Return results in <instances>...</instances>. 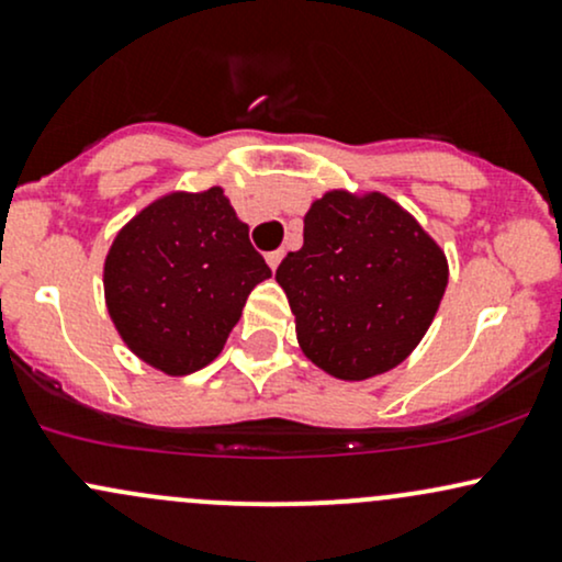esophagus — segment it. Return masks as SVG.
<instances>
[{
	"label": "esophagus",
	"mask_w": 562,
	"mask_h": 562,
	"mask_svg": "<svg viewBox=\"0 0 562 562\" xmlns=\"http://www.w3.org/2000/svg\"><path fill=\"white\" fill-rule=\"evenodd\" d=\"M280 261H282V250H272V254H267V263H269V269H274L280 267Z\"/></svg>",
	"instance_id": "esophagus-1"
}]
</instances>
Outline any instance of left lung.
Masks as SVG:
<instances>
[{
    "mask_svg": "<svg viewBox=\"0 0 562 562\" xmlns=\"http://www.w3.org/2000/svg\"><path fill=\"white\" fill-rule=\"evenodd\" d=\"M274 280L301 351L338 380L402 364L434 322L449 282L441 245L383 192L327 190L303 216V248Z\"/></svg>",
    "mask_w": 562,
    "mask_h": 562,
    "instance_id": "8db88e82",
    "label": "left lung"
}]
</instances>
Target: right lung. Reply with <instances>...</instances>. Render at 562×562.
I'll use <instances>...</instances> for the list:
<instances>
[{"instance_id": "add662e5", "label": "right lung", "mask_w": 562, "mask_h": 562, "mask_svg": "<svg viewBox=\"0 0 562 562\" xmlns=\"http://www.w3.org/2000/svg\"><path fill=\"white\" fill-rule=\"evenodd\" d=\"M272 269L222 187L171 190L119 229L105 256V306L128 351L171 378L222 353L250 290Z\"/></svg>"}]
</instances>
